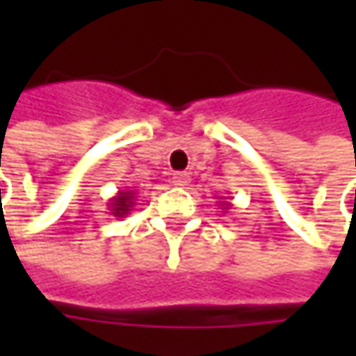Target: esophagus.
Instances as JSON below:
<instances>
[{"label": "esophagus", "instance_id": "34e87169", "mask_svg": "<svg viewBox=\"0 0 356 356\" xmlns=\"http://www.w3.org/2000/svg\"><path fill=\"white\" fill-rule=\"evenodd\" d=\"M172 182H174V186L186 188V186L190 184V176H188L186 172H176V174L172 176Z\"/></svg>", "mask_w": 356, "mask_h": 356}]
</instances>
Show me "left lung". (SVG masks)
Listing matches in <instances>:
<instances>
[{"instance_id":"obj_1","label":"left lung","mask_w":356,"mask_h":356,"mask_svg":"<svg viewBox=\"0 0 356 356\" xmlns=\"http://www.w3.org/2000/svg\"><path fill=\"white\" fill-rule=\"evenodd\" d=\"M222 204H224V208H222V210H227V208H229V206H232V204H229V202H222Z\"/></svg>"}]
</instances>
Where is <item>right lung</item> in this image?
Wrapping results in <instances>:
<instances>
[{"instance_id":"right-lung-1","label":"right lung","mask_w":356,"mask_h":356,"mask_svg":"<svg viewBox=\"0 0 356 356\" xmlns=\"http://www.w3.org/2000/svg\"><path fill=\"white\" fill-rule=\"evenodd\" d=\"M134 202H136V192L130 188H124V190H118L117 196L108 200V210L115 218H124L134 208Z\"/></svg>"}]
</instances>
